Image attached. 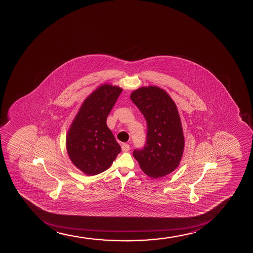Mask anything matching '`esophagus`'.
Instances as JSON below:
<instances>
[{
  "mask_svg": "<svg viewBox=\"0 0 253 253\" xmlns=\"http://www.w3.org/2000/svg\"><path fill=\"white\" fill-rule=\"evenodd\" d=\"M130 150V146L128 144H123L122 145V151H125V152H127V151H129Z\"/></svg>",
  "mask_w": 253,
  "mask_h": 253,
  "instance_id": "esophagus-1",
  "label": "esophagus"
}]
</instances>
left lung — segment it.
Returning a JSON list of instances; mask_svg holds the SVG:
<instances>
[{
    "instance_id": "obj_1",
    "label": "left lung",
    "mask_w": 253,
    "mask_h": 253,
    "mask_svg": "<svg viewBox=\"0 0 253 253\" xmlns=\"http://www.w3.org/2000/svg\"><path fill=\"white\" fill-rule=\"evenodd\" d=\"M130 98L147 122L145 145L133 151V157L146 175L162 177L178 167L184 149L176 104L164 90L152 85L135 90Z\"/></svg>"
}]
</instances>
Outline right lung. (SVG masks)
<instances>
[{"instance_id":"add662e5","label":"right lung","mask_w":253,"mask_h":253,"mask_svg":"<svg viewBox=\"0 0 253 253\" xmlns=\"http://www.w3.org/2000/svg\"><path fill=\"white\" fill-rule=\"evenodd\" d=\"M121 92V88L108 84L97 88L84 101L69 129L70 159L86 175L107 170L121 151L106 123Z\"/></svg>"}]
</instances>
